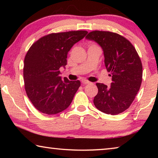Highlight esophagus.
I'll return each mask as SVG.
<instances>
[{"instance_id": "1", "label": "esophagus", "mask_w": 158, "mask_h": 158, "mask_svg": "<svg viewBox=\"0 0 158 158\" xmlns=\"http://www.w3.org/2000/svg\"><path fill=\"white\" fill-rule=\"evenodd\" d=\"M81 82L83 83V84H90V82L88 81V80H85V79H82L81 80Z\"/></svg>"}]
</instances>
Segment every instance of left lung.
Returning <instances> with one entry per match:
<instances>
[{"label":"left lung","instance_id":"1","mask_svg":"<svg viewBox=\"0 0 158 158\" xmlns=\"http://www.w3.org/2000/svg\"><path fill=\"white\" fill-rule=\"evenodd\" d=\"M101 47L105 65L111 77L110 87L97 83L95 107L106 114L117 115L130 107L139 90L142 64L133 45L120 35L109 31H92L85 37Z\"/></svg>","mask_w":158,"mask_h":158}]
</instances>
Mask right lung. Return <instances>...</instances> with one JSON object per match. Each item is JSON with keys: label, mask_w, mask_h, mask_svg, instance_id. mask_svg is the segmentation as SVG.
I'll list each match as a JSON object with an SVG mask.
<instances>
[{"label": "right lung", "mask_w": 158, "mask_h": 158, "mask_svg": "<svg viewBox=\"0 0 158 158\" xmlns=\"http://www.w3.org/2000/svg\"><path fill=\"white\" fill-rule=\"evenodd\" d=\"M87 33L77 31L49 34L35 42L28 51L23 66L25 89L39 111L56 114L71 104L81 83L66 77L62 79L59 69L65 68L69 50Z\"/></svg>", "instance_id": "obj_1"}]
</instances>
